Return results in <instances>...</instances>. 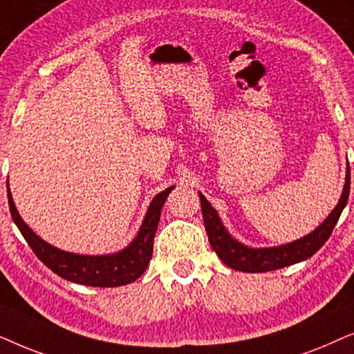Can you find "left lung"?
<instances>
[{"label":"left lung","instance_id":"obj_1","mask_svg":"<svg viewBox=\"0 0 354 354\" xmlns=\"http://www.w3.org/2000/svg\"><path fill=\"white\" fill-rule=\"evenodd\" d=\"M348 196H350V167L346 169L345 187H343L342 197L338 201L337 207L313 233L306 234L304 238L296 239L293 243L281 244V246L257 249L244 246V244L232 238V234L226 232L223 223H221L216 210L199 192L202 216H204L205 232L209 234V243L212 249L216 252V256L221 259V262L225 266L234 268V270L248 273L277 270V268L293 266L296 262L306 261V259L314 256L324 246L325 241L330 238L333 228H335L337 221L340 218L343 209H345Z\"/></svg>","mask_w":354,"mask_h":354}]
</instances>
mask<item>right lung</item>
Returning <instances> with one entry per match:
<instances>
[{"mask_svg": "<svg viewBox=\"0 0 354 354\" xmlns=\"http://www.w3.org/2000/svg\"><path fill=\"white\" fill-rule=\"evenodd\" d=\"M174 186H169L157 194L150 202L147 215L140 225V230L129 246L122 251L106 256H84V254H73L61 251V249L51 246L44 241L40 236L32 232L26 221L21 218L19 212L14 205L11 191L8 187V202L9 210L14 223L17 225L19 232L26 238V241L35 252V256L59 275L61 279L73 281V283L100 286V288H110V286H122L133 283L139 279L147 268L153 252V236L158 228L160 212L167 201L169 192Z\"/></svg>", "mask_w": 354, "mask_h": 354, "instance_id": "add662e5", "label": "right lung"}]
</instances>
